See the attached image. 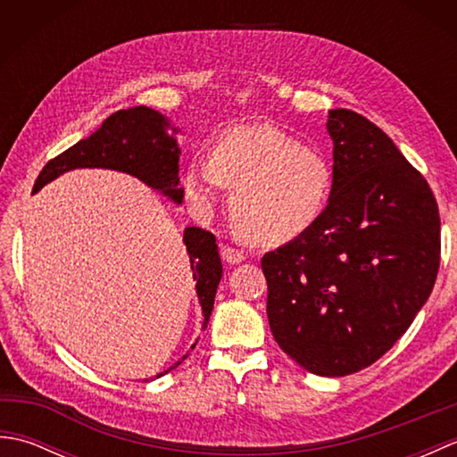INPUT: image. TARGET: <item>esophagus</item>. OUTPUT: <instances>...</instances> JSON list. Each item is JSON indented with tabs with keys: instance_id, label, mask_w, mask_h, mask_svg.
<instances>
[{
	"instance_id": "1",
	"label": "esophagus",
	"mask_w": 457,
	"mask_h": 457,
	"mask_svg": "<svg viewBox=\"0 0 457 457\" xmlns=\"http://www.w3.org/2000/svg\"><path fill=\"white\" fill-rule=\"evenodd\" d=\"M220 253H221V259L226 261V263H229V265H237V263H241V261L245 259L244 253H241L239 249H234V247H229V245H220Z\"/></svg>"
}]
</instances>
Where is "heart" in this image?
Here are the masks:
<instances>
[{
  "instance_id": "heart-1",
  "label": "heart",
  "mask_w": 457,
  "mask_h": 457,
  "mask_svg": "<svg viewBox=\"0 0 457 457\" xmlns=\"http://www.w3.org/2000/svg\"><path fill=\"white\" fill-rule=\"evenodd\" d=\"M182 184L198 210H210L226 187H236L231 210L241 231L275 247L306 236L320 221L334 172L322 154L263 123L223 131L208 159L188 162Z\"/></svg>"
}]
</instances>
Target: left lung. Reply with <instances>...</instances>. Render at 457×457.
I'll return each instance as SVG.
<instances>
[{"label":"left lung","instance_id":"1","mask_svg":"<svg viewBox=\"0 0 457 457\" xmlns=\"http://www.w3.org/2000/svg\"><path fill=\"white\" fill-rule=\"evenodd\" d=\"M334 190L322 218L261 259L280 349L322 377L375 363L428 300L440 267V213L393 139L352 110H329Z\"/></svg>","mask_w":457,"mask_h":457}]
</instances>
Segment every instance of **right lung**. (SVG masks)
<instances>
[{"mask_svg":"<svg viewBox=\"0 0 457 457\" xmlns=\"http://www.w3.org/2000/svg\"><path fill=\"white\" fill-rule=\"evenodd\" d=\"M169 129H173L172 134L168 133ZM177 133L179 129L172 128L169 118L147 105L115 112L90 137L79 141L62 154L48 161L38 174L33 192H38L45 184L53 182L68 170L110 169L128 172L174 204H182L184 188H180L179 179L180 147L174 137ZM182 241L187 245L190 269L194 270L192 277L196 280V295L204 314L202 329H206L213 310V298H216L221 280V261L216 237L202 228H187ZM187 357L188 353L157 377L172 371Z\"/></svg>","mask_w":457,"mask_h":457,"instance_id":"1","label":"right lung"}]
</instances>
